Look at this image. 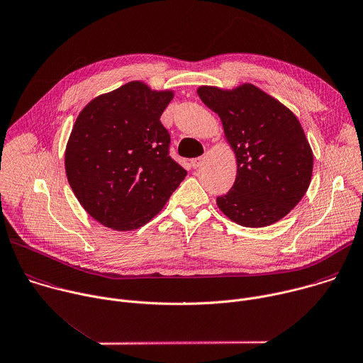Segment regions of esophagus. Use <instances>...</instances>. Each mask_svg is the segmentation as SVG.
I'll list each match as a JSON object with an SVG mask.
<instances>
[{
	"instance_id": "1",
	"label": "esophagus",
	"mask_w": 363,
	"mask_h": 363,
	"mask_svg": "<svg viewBox=\"0 0 363 363\" xmlns=\"http://www.w3.org/2000/svg\"><path fill=\"white\" fill-rule=\"evenodd\" d=\"M203 162V157H198V158H194V160H191V167L194 168V169H196L198 167H201V164Z\"/></svg>"
}]
</instances>
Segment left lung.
Returning <instances> with one entry per match:
<instances>
[{"instance_id": "8db88e82", "label": "left lung", "mask_w": 363, "mask_h": 363, "mask_svg": "<svg viewBox=\"0 0 363 363\" xmlns=\"http://www.w3.org/2000/svg\"><path fill=\"white\" fill-rule=\"evenodd\" d=\"M202 102L222 121L236 157V178L218 208L233 222L262 228L282 219L309 188L313 154L291 109L252 84L199 86Z\"/></svg>"}]
</instances>
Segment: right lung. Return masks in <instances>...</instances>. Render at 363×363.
Segmentation results:
<instances>
[{"label": "right lung", "mask_w": 363, "mask_h": 363, "mask_svg": "<svg viewBox=\"0 0 363 363\" xmlns=\"http://www.w3.org/2000/svg\"><path fill=\"white\" fill-rule=\"evenodd\" d=\"M172 98V91L131 81L79 112L65 150V172L82 208L106 228H141L186 177L169 157L171 137L160 121Z\"/></svg>", "instance_id": "right-lung-1"}]
</instances>
